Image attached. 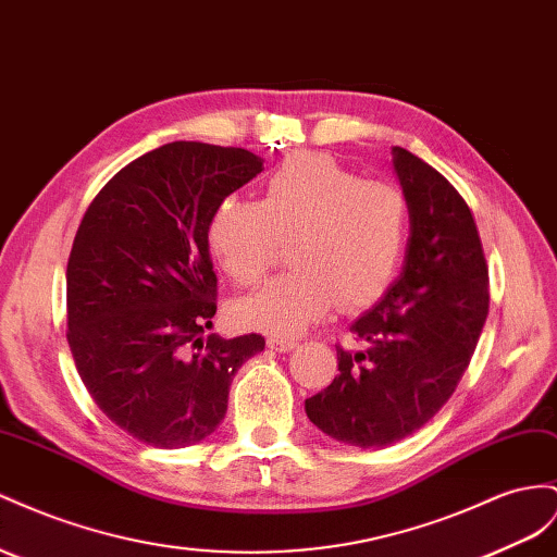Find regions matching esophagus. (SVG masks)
Instances as JSON below:
<instances>
[{"label": "esophagus", "mask_w": 557, "mask_h": 557, "mask_svg": "<svg viewBox=\"0 0 557 557\" xmlns=\"http://www.w3.org/2000/svg\"><path fill=\"white\" fill-rule=\"evenodd\" d=\"M267 344H269V349H274V351H290V349H295L297 347V339H290V337H269L267 339Z\"/></svg>", "instance_id": "1"}]
</instances>
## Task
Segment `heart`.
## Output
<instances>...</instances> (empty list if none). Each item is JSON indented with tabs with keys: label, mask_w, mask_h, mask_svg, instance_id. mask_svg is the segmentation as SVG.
<instances>
[{
	"label": "heart",
	"mask_w": 557,
	"mask_h": 557,
	"mask_svg": "<svg viewBox=\"0 0 557 557\" xmlns=\"http://www.w3.org/2000/svg\"><path fill=\"white\" fill-rule=\"evenodd\" d=\"M410 232L400 187L360 180L335 157L297 152L269 173L260 201L227 197L208 222V248L236 285L252 288L288 244L290 272L234 309L236 321L295 335L335 305L360 309L394 281Z\"/></svg>",
	"instance_id": "1"
}]
</instances>
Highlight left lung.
I'll use <instances>...</instances> for the list:
<instances>
[{
  "label": "left lung",
  "instance_id": "8db88e82",
  "mask_svg": "<svg viewBox=\"0 0 557 557\" xmlns=\"http://www.w3.org/2000/svg\"><path fill=\"white\" fill-rule=\"evenodd\" d=\"M410 208L405 267L382 302L337 347L339 374L307 398L311 422L358 447H384L422 429L455 394L490 309L487 260L469 203L426 161L394 149Z\"/></svg>",
  "mask_w": 557,
  "mask_h": 557
}]
</instances>
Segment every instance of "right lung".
<instances>
[{
  "instance_id": "add662e5",
  "label": "right lung",
  "mask_w": 557,
  "mask_h": 557,
  "mask_svg": "<svg viewBox=\"0 0 557 557\" xmlns=\"http://www.w3.org/2000/svg\"><path fill=\"white\" fill-rule=\"evenodd\" d=\"M262 171L242 147L169 143L119 171L86 208L67 260V342L88 394L145 445H197L227 412L262 335H203L218 311L215 206Z\"/></svg>"
}]
</instances>
